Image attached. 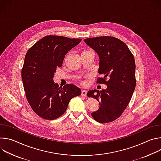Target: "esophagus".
I'll list each match as a JSON object with an SVG mask.
<instances>
[{
	"mask_svg": "<svg viewBox=\"0 0 161 161\" xmlns=\"http://www.w3.org/2000/svg\"><path fill=\"white\" fill-rule=\"evenodd\" d=\"M86 94H87V92H86V90H81V96H86Z\"/></svg>",
	"mask_w": 161,
	"mask_h": 161,
	"instance_id": "34e87169",
	"label": "esophagus"
}]
</instances>
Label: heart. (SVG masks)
Returning <instances> with one entry per match:
<instances>
[{
  "label": "heart",
  "mask_w": 161,
  "mask_h": 161,
  "mask_svg": "<svg viewBox=\"0 0 161 161\" xmlns=\"http://www.w3.org/2000/svg\"><path fill=\"white\" fill-rule=\"evenodd\" d=\"M90 51H91V50H85V51H83V52H90Z\"/></svg>",
  "instance_id": "b5f03b06"
}]
</instances>
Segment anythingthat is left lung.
<instances>
[{"mask_svg":"<svg viewBox=\"0 0 161 161\" xmlns=\"http://www.w3.org/2000/svg\"><path fill=\"white\" fill-rule=\"evenodd\" d=\"M85 42L99 58L97 82L105 83L106 89L90 90L87 96L99 103L98 110L91 115L100 123L111 122L120 117L130 101L136 87V65L127 46L120 39L109 36L88 38Z\"/></svg>","mask_w":161,"mask_h":161,"instance_id":"obj_1","label":"left lung"}]
</instances>
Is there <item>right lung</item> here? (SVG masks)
I'll use <instances>...</instances> for the list:
<instances>
[{
  "mask_svg": "<svg viewBox=\"0 0 161 161\" xmlns=\"http://www.w3.org/2000/svg\"><path fill=\"white\" fill-rule=\"evenodd\" d=\"M81 39L57 36H45L28 50L21 70L27 101L40 117L54 120L64 113L71 99L81 94L73 84L59 86L53 81L57 68L61 67L67 52Z\"/></svg>",
  "mask_w": 161,
  "mask_h": 161,
  "instance_id": "right-lung-1",
  "label": "right lung"
}]
</instances>
